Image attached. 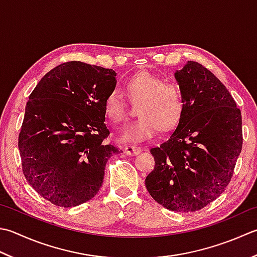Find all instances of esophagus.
Returning <instances> with one entry per match:
<instances>
[{"instance_id": "esophagus-1", "label": "esophagus", "mask_w": 257, "mask_h": 257, "mask_svg": "<svg viewBox=\"0 0 257 257\" xmlns=\"http://www.w3.org/2000/svg\"><path fill=\"white\" fill-rule=\"evenodd\" d=\"M123 152L127 155H138L140 152H142V148L137 147V146H132V145H127L124 146Z\"/></svg>"}]
</instances>
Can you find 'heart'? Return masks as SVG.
I'll list each match as a JSON object with an SVG mask.
<instances>
[{
  "mask_svg": "<svg viewBox=\"0 0 257 257\" xmlns=\"http://www.w3.org/2000/svg\"><path fill=\"white\" fill-rule=\"evenodd\" d=\"M125 91L134 102H140L139 119L125 127L120 139L140 143L158 132H172L177 127L185 111V98L177 84L165 82L147 71L135 74L125 83ZM104 114L110 121L120 123L127 119V103L118 91H111L104 100Z\"/></svg>",
  "mask_w": 257,
  "mask_h": 257,
  "instance_id": "obj_1",
  "label": "heart"
}]
</instances>
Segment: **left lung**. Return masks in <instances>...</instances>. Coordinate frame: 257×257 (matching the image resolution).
I'll return each instance as SVG.
<instances>
[{
  "instance_id": "1",
  "label": "left lung",
  "mask_w": 257,
  "mask_h": 257,
  "mask_svg": "<svg viewBox=\"0 0 257 257\" xmlns=\"http://www.w3.org/2000/svg\"><path fill=\"white\" fill-rule=\"evenodd\" d=\"M175 78L185 98L177 128L150 149L155 168L145 184L150 196L174 212H195L227 187L242 152V114L225 85L195 61Z\"/></svg>"
}]
</instances>
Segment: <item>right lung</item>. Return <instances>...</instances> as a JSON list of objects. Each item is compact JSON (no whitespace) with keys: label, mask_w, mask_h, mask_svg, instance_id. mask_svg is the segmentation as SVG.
Masks as SVG:
<instances>
[{"label":"right lung","mask_w":257,"mask_h":257,"mask_svg":"<svg viewBox=\"0 0 257 257\" xmlns=\"http://www.w3.org/2000/svg\"><path fill=\"white\" fill-rule=\"evenodd\" d=\"M112 69L80 61L49 71L30 94L19 135L22 170L44 199L60 207L97 195L118 148L105 145L104 100L115 88Z\"/></svg>","instance_id":"right-lung-1"}]
</instances>
